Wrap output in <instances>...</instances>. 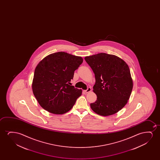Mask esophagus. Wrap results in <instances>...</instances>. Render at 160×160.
<instances>
[{"instance_id": "esophagus-1", "label": "esophagus", "mask_w": 160, "mask_h": 160, "mask_svg": "<svg viewBox=\"0 0 160 160\" xmlns=\"http://www.w3.org/2000/svg\"><path fill=\"white\" fill-rule=\"evenodd\" d=\"M91 91V88H90V87H88L87 90L84 91V92H85V93H88V92H90Z\"/></svg>"}]
</instances>
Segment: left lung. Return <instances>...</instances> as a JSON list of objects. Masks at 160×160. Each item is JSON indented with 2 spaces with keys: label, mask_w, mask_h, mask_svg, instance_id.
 <instances>
[{
  "label": "left lung",
  "mask_w": 160,
  "mask_h": 160,
  "mask_svg": "<svg viewBox=\"0 0 160 160\" xmlns=\"http://www.w3.org/2000/svg\"><path fill=\"white\" fill-rule=\"evenodd\" d=\"M85 59L96 79L93 91L97 98L90 107L101 116L115 114L127 104L133 88L128 66L120 58L105 53L87 56Z\"/></svg>",
  "instance_id": "obj_1"
}]
</instances>
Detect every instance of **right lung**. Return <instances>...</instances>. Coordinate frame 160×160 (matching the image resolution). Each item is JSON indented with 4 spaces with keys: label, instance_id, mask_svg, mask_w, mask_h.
Listing matches in <instances>:
<instances>
[{
    "label": "right lung",
    "instance_id": "right-lung-1",
    "mask_svg": "<svg viewBox=\"0 0 160 160\" xmlns=\"http://www.w3.org/2000/svg\"><path fill=\"white\" fill-rule=\"evenodd\" d=\"M82 62V57L64 52L52 53L40 62L34 71L32 90L43 109L63 114L72 108L82 90L69 83Z\"/></svg>",
    "mask_w": 160,
    "mask_h": 160
}]
</instances>
